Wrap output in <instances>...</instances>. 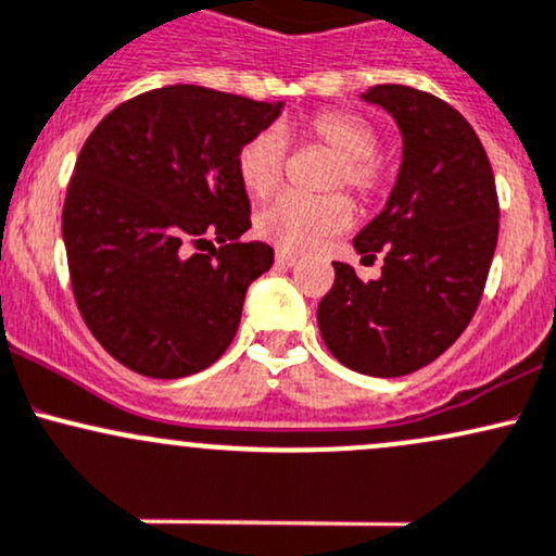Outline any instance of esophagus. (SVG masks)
Returning <instances> with one entry per match:
<instances>
[{"label":"esophagus","instance_id":"esophagus-1","mask_svg":"<svg viewBox=\"0 0 556 556\" xmlns=\"http://www.w3.org/2000/svg\"><path fill=\"white\" fill-rule=\"evenodd\" d=\"M276 265L278 267H294V265H299V257H296V254H291V252H278L276 254Z\"/></svg>","mask_w":556,"mask_h":556}]
</instances>
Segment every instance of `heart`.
I'll return each instance as SVG.
<instances>
[{
    "instance_id": "heart-1",
    "label": "heart",
    "mask_w": 556,
    "mask_h": 556,
    "mask_svg": "<svg viewBox=\"0 0 556 556\" xmlns=\"http://www.w3.org/2000/svg\"><path fill=\"white\" fill-rule=\"evenodd\" d=\"M296 134L323 143L336 154L326 189H349L362 204L378 202L389 189V165L378 157V130L352 110H317L291 126ZM236 170L249 194L265 199L283 186L286 141L276 130H262L241 143ZM352 223V202L344 194L296 197L286 194L257 215V233L270 244L304 252Z\"/></svg>"
}]
</instances>
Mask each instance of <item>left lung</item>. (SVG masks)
I'll return each mask as SVG.
<instances>
[{
  "instance_id": "left-lung-1",
  "label": "left lung",
  "mask_w": 556,
  "mask_h": 556,
  "mask_svg": "<svg viewBox=\"0 0 556 556\" xmlns=\"http://www.w3.org/2000/svg\"><path fill=\"white\" fill-rule=\"evenodd\" d=\"M402 130L389 202L354 239L380 278L333 262L317 326L336 359L362 376L399 378L444 354L476 315L498 239L491 162L470 123L433 93L380 84L362 93Z\"/></svg>"
}]
</instances>
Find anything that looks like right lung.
<instances>
[{"label": "right lung", "instance_id": "right-lung-1", "mask_svg": "<svg viewBox=\"0 0 556 556\" xmlns=\"http://www.w3.org/2000/svg\"><path fill=\"white\" fill-rule=\"evenodd\" d=\"M280 108L178 84L128 99L86 139L62 239L80 317L128 370L184 378L233 341L249 283L273 265L270 247L239 241L252 223L236 154Z\"/></svg>", "mask_w": 556, "mask_h": 556}]
</instances>
